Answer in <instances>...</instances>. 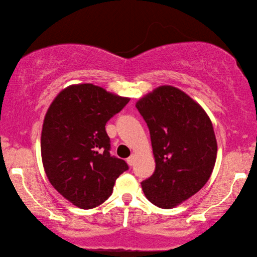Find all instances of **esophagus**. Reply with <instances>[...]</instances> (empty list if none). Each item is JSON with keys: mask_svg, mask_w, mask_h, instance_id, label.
<instances>
[{"mask_svg": "<svg viewBox=\"0 0 257 257\" xmlns=\"http://www.w3.org/2000/svg\"><path fill=\"white\" fill-rule=\"evenodd\" d=\"M127 162H128V164L130 165V167H132V165H134V162H135V155L134 154L129 156V158L127 159Z\"/></svg>", "mask_w": 257, "mask_h": 257, "instance_id": "1", "label": "esophagus"}]
</instances>
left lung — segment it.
Wrapping results in <instances>:
<instances>
[{
  "instance_id": "1",
  "label": "left lung",
  "mask_w": 257,
  "mask_h": 257,
  "mask_svg": "<svg viewBox=\"0 0 257 257\" xmlns=\"http://www.w3.org/2000/svg\"><path fill=\"white\" fill-rule=\"evenodd\" d=\"M150 129L155 170L142 181L154 205L171 208L210 179L217 145L205 111L172 86H161L136 104Z\"/></svg>"
}]
</instances>
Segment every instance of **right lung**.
Instances as JSON below:
<instances>
[{"mask_svg":"<svg viewBox=\"0 0 257 257\" xmlns=\"http://www.w3.org/2000/svg\"><path fill=\"white\" fill-rule=\"evenodd\" d=\"M129 98L92 84L62 90L43 123L41 152L52 186L76 205L89 210L112 194L114 182L129 167L110 154L105 124L127 105Z\"/></svg>","mask_w":257,"mask_h":257,"instance_id":"right-lung-1","label":"right lung"}]
</instances>
